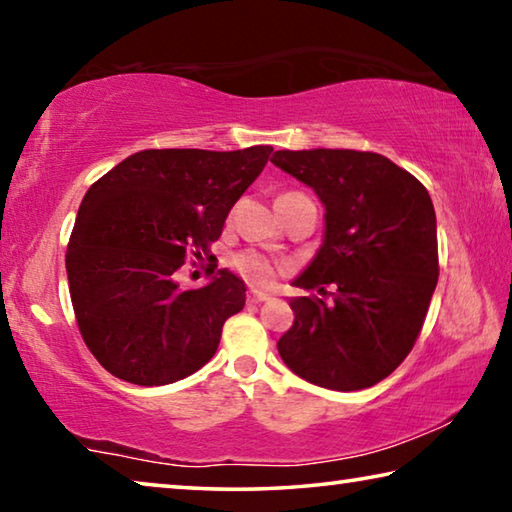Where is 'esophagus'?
<instances>
[{
  "label": "esophagus",
  "mask_w": 512,
  "mask_h": 512,
  "mask_svg": "<svg viewBox=\"0 0 512 512\" xmlns=\"http://www.w3.org/2000/svg\"><path fill=\"white\" fill-rule=\"evenodd\" d=\"M266 300H271V296H268V293L257 291V289L248 291V302H255V305H259V302H266Z\"/></svg>",
  "instance_id": "esophagus-1"
}]
</instances>
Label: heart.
Wrapping results in <instances>:
<instances>
[{
    "label": "heart",
    "instance_id": "1",
    "mask_svg": "<svg viewBox=\"0 0 512 512\" xmlns=\"http://www.w3.org/2000/svg\"><path fill=\"white\" fill-rule=\"evenodd\" d=\"M232 268L244 277L246 282L257 284V287H266L275 280L277 271H280V264L273 262L271 257H266L259 250H241L235 257H232Z\"/></svg>",
    "mask_w": 512,
    "mask_h": 512
}]
</instances>
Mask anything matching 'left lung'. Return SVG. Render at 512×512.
<instances>
[{"instance_id": "8db88e82", "label": "left lung", "mask_w": 512, "mask_h": 512, "mask_svg": "<svg viewBox=\"0 0 512 512\" xmlns=\"http://www.w3.org/2000/svg\"><path fill=\"white\" fill-rule=\"evenodd\" d=\"M271 162L325 205L323 246L293 282L318 293L289 302L296 320L277 341L280 357L329 391L375 386L413 350L436 289L431 196L409 171L370 151H277Z\"/></svg>"}]
</instances>
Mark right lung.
Listing matches in <instances>:
<instances>
[{
    "label": "right lung",
    "instance_id": "obj_1",
    "mask_svg": "<svg viewBox=\"0 0 512 512\" xmlns=\"http://www.w3.org/2000/svg\"><path fill=\"white\" fill-rule=\"evenodd\" d=\"M271 153L149 149L88 189L65 266L79 332L110 375L164 386L214 357L223 323L244 309V282L214 273L216 262L201 289H180L173 275L189 257L210 255Z\"/></svg>",
    "mask_w": 512,
    "mask_h": 512
}]
</instances>
